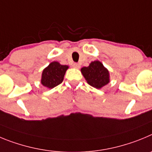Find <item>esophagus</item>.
Instances as JSON below:
<instances>
[{
	"label": "esophagus",
	"instance_id": "esophagus-1",
	"mask_svg": "<svg viewBox=\"0 0 152 152\" xmlns=\"http://www.w3.org/2000/svg\"><path fill=\"white\" fill-rule=\"evenodd\" d=\"M73 67L76 68V69H79V68L80 67V65H79V64H77V63H74V64H73Z\"/></svg>",
	"mask_w": 152,
	"mask_h": 152
}]
</instances>
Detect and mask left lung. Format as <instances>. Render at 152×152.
<instances>
[{"instance_id": "obj_1", "label": "left lung", "mask_w": 152, "mask_h": 152, "mask_svg": "<svg viewBox=\"0 0 152 152\" xmlns=\"http://www.w3.org/2000/svg\"><path fill=\"white\" fill-rule=\"evenodd\" d=\"M81 73L87 83L94 88H101L110 82L109 71L98 61H93L88 66L82 68Z\"/></svg>"}]
</instances>
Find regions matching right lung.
<instances>
[{
    "label": "right lung",
    "mask_w": 152,
    "mask_h": 152,
    "mask_svg": "<svg viewBox=\"0 0 152 152\" xmlns=\"http://www.w3.org/2000/svg\"><path fill=\"white\" fill-rule=\"evenodd\" d=\"M69 66L61 65L57 61L50 63L42 72L41 83L48 88H53L61 84Z\"/></svg>",
    "instance_id": "obj_1"
}]
</instances>
